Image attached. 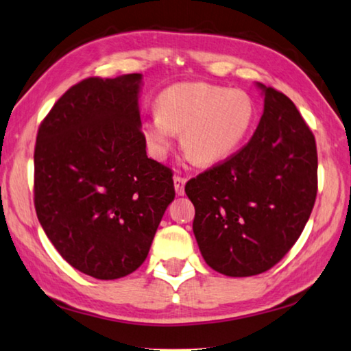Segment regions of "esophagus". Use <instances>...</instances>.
I'll use <instances>...</instances> for the list:
<instances>
[{"mask_svg":"<svg viewBox=\"0 0 351 351\" xmlns=\"http://www.w3.org/2000/svg\"><path fill=\"white\" fill-rule=\"evenodd\" d=\"M173 184H175V191L178 195H184V184H186V180L181 176H175L173 178Z\"/></svg>","mask_w":351,"mask_h":351,"instance_id":"34e87169","label":"esophagus"}]
</instances>
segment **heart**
<instances>
[{
    "mask_svg": "<svg viewBox=\"0 0 351 351\" xmlns=\"http://www.w3.org/2000/svg\"><path fill=\"white\" fill-rule=\"evenodd\" d=\"M157 114L143 122V135L164 157L181 132V145L197 165L224 162L250 135L256 105L250 93L206 82H181L157 97Z\"/></svg>",
    "mask_w": 351,
    "mask_h": 351,
    "instance_id": "heart-1",
    "label": "heart"
}]
</instances>
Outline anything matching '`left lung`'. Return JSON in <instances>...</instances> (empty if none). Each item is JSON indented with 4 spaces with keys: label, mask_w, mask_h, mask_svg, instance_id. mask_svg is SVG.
Here are the masks:
<instances>
[{
    "label": "left lung",
    "mask_w": 351,
    "mask_h": 351,
    "mask_svg": "<svg viewBox=\"0 0 351 351\" xmlns=\"http://www.w3.org/2000/svg\"><path fill=\"white\" fill-rule=\"evenodd\" d=\"M256 87L264 111L253 138L184 189L195 206L200 253L227 276L274 267L302 234L317 199L313 133L288 97L261 82Z\"/></svg>",
    "instance_id": "left-lung-1"
}]
</instances>
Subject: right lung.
I'll return each instance as SVG.
<instances>
[{
  "mask_svg": "<svg viewBox=\"0 0 351 351\" xmlns=\"http://www.w3.org/2000/svg\"><path fill=\"white\" fill-rule=\"evenodd\" d=\"M143 75L84 79L38 130L34 208L68 264L116 280L145 263L167 206L171 170L146 156Z\"/></svg>",
  "mask_w": 351,
  "mask_h": 351,
  "instance_id": "right-lung-1",
  "label": "right lung"
}]
</instances>
